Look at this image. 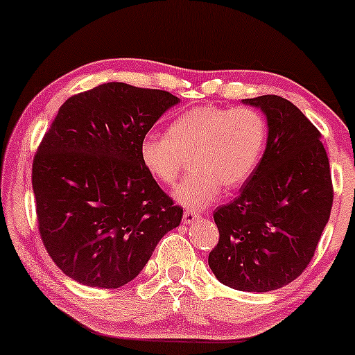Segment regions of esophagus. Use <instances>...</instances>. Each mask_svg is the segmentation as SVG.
<instances>
[{"label": "esophagus", "mask_w": 355, "mask_h": 355, "mask_svg": "<svg viewBox=\"0 0 355 355\" xmlns=\"http://www.w3.org/2000/svg\"><path fill=\"white\" fill-rule=\"evenodd\" d=\"M201 216L198 212H193V211H185L184 212V216H182V222L185 223V225H190V223H193L195 220H198Z\"/></svg>", "instance_id": "1"}]
</instances>
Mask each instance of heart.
<instances>
[{
    "instance_id": "heart-1",
    "label": "heart",
    "mask_w": 355,
    "mask_h": 355,
    "mask_svg": "<svg viewBox=\"0 0 355 355\" xmlns=\"http://www.w3.org/2000/svg\"><path fill=\"white\" fill-rule=\"evenodd\" d=\"M266 139V119L257 110L200 107L179 114L166 135L148 133L139 143V157L164 185L176 182L190 160L193 173L174 190V198L184 207L202 209L218 198L222 185L236 190L248 181Z\"/></svg>"
}]
</instances>
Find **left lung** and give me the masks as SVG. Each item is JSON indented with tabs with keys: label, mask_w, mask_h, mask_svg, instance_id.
I'll use <instances>...</instances> for the list:
<instances>
[{
	"label": "left lung",
	"mask_w": 355,
	"mask_h": 355,
	"mask_svg": "<svg viewBox=\"0 0 355 355\" xmlns=\"http://www.w3.org/2000/svg\"><path fill=\"white\" fill-rule=\"evenodd\" d=\"M243 103L263 110L269 137L239 196L214 212L220 237L209 267L232 289L267 293L295 280L315 257L334 185L321 132L294 103L270 94Z\"/></svg>",
	"instance_id": "1"
}]
</instances>
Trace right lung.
Masks as SVG:
<instances>
[{
	"label": "right lung",
	"instance_id": "1",
	"mask_svg": "<svg viewBox=\"0 0 355 355\" xmlns=\"http://www.w3.org/2000/svg\"><path fill=\"white\" fill-rule=\"evenodd\" d=\"M178 97L125 83L69 97L33 160L37 228L53 263L92 288L132 282L182 207L159 187L139 143Z\"/></svg>",
	"mask_w": 355,
	"mask_h": 355
}]
</instances>
